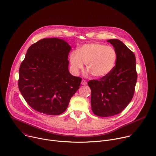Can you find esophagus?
Here are the masks:
<instances>
[{
    "instance_id": "obj_1",
    "label": "esophagus",
    "mask_w": 156,
    "mask_h": 156,
    "mask_svg": "<svg viewBox=\"0 0 156 156\" xmlns=\"http://www.w3.org/2000/svg\"><path fill=\"white\" fill-rule=\"evenodd\" d=\"M81 84H82V85H86V84H87V81H85L84 80H83L81 81Z\"/></svg>"
}]
</instances>
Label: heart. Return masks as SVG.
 <instances>
[{
    "instance_id": "obj_1",
    "label": "heart",
    "mask_w": 156,
    "mask_h": 156,
    "mask_svg": "<svg viewBox=\"0 0 156 156\" xmlns=\"http://www.w3.org/2000/svg\"><path fill=\"white\" fill-rule=\"evenodd\" d=\"M118 53L115 48L99 43L87 44L69 55L71 70L77 75L85 63L86 69L96 78L108 76L116 66Z\"/></svg>"
}]
</instances>
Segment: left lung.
Instances as JSON below:
<instances>
[{
    "label": "left lung",
    "instance_id": "8db88e82",
    "mask_svg": "<svg viewBox=\"0 0 156 156\" xmlns=\"http://www.w3.org/2000/svg\"><path fill=\"white\" fill-rule=\"evenodd\" d=\"M118 53L112 72L106 77L88 82L91 88V105L94 114L110 117L119 114L131 102L137 81L134 53L118 39H110Z\"/></svg>",
    "mask_w": 156,
    "mask_h": 156
}]
</instances>
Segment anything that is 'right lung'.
I'll use <instances>...</instances> for the list:
<instances>
[{
	"instance_id": "right-lung-1",
	"label": "right lung",
	"mask_w": 156,
	"mask_h": 156,
	"mask_svg": "<svg viewBox=\"0 0 156 156\" xmlns=\"http://www.w3.org/2000/svg\"><path fill=\"white\" fill-rule=\"evenodd\" d=\"M71 46L63 39L44 38L32 45L19 68L18 85L25 100L35 111L59 115L80 88L81 78L70 74Z\"/></svg>"
}]
</instances>
